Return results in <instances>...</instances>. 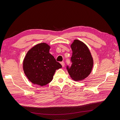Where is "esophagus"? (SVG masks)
<instances>
[{
    "instance_id": "34e87169",
    "label": "esophagus",
    "mask_w": 120,
    "mask_h": 120,
    "mask_svg": "<svg viewBox=\"0 0 120 120\" xmlns=\"http://www.w3.org/2000/svg\"><path fill=\"white\" fill-rule=\"evenodd\" d=\"M60 64H61V66H62L63 67H64V61H61V62H60Z\"/></svg>"
}]
</instances>
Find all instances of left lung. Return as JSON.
<instances>
[{"label":"left lung","instance_id":"obj_1","mask_svg":"<svg viewBox=\"0 0 120 120\" xmlns=\"http://www.w3.org/2000/svg\"><path fill=\"white\" fill-rule=\"evenodd\" d=\"M72 51L70 64L67 69L75 81H81L90 75L93 66V60L87 46L79 40H75L71 45Z\"/></svg>","mask_w":120,"mask_h":120}]
</instances>
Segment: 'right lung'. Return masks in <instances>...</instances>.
Returning a JSON list of instances; mask_svg holds the SVG:
<instances>
[{"mask_svg": "<svg viewBox=\"0 0 120 120\" xmlns=\"http://www.w3.org/2000/svg\"><path fill=\"white\" fill-rule=\"evenodd\" d=\"M50 46L45 43L35 45L26 53L23 63L24 73L34 84L45 86L52 81L56 70L62 67L49 52Z\"/></svg>", "mask_w": 120, "mask_h": 120, "instance_id": "obj_1", "label": "right lung"}]
</instances>
